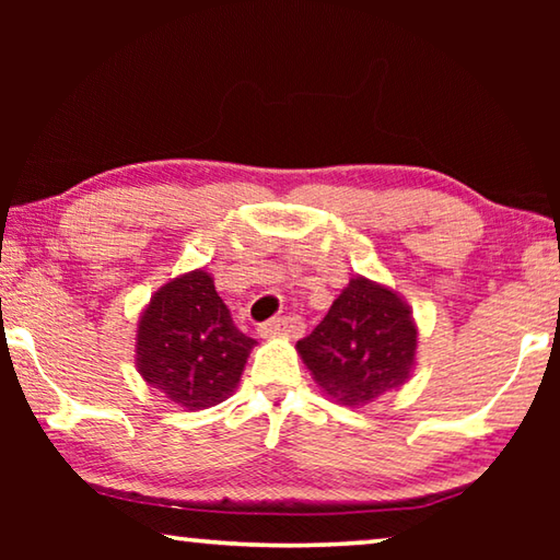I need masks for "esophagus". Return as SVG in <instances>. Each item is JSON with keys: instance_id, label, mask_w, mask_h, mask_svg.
Listing matches in <instances>:
<instances>
[{"instance_id": "34e87169", "label": "esophagus", "mask_w": 560, "mask_h": 560, "mask_svg": "<svg viewBox=\"0 0 560 560\" xmlns=\"http://www.w3.org/2000/svg\"><path fill=\"white\" fill-rule=\"evenodd\" d=\"M303 320L299 316H281V318H271L267 324L259 326V334L269 336V334H291V336H299L303 334Z\"/></svg>"}]
</instances>
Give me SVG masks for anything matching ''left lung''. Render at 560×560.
Returning a JSON list of instances; mask_svg holds the SVG:
<instances>
[{"instance_id":"1","label":"left lung","mask_w":560,"mask_h":560,"mask_svg":"<svg viewBox=\"0 0 560 560\" xmlns=\"http://www.w3.org/2000/svg\"><path fill=\"white\" fill-rule=\"evenodd\" d=\"M296 348L318 385L340 405L353 407L407 381L417 330L390 289L358 277Z\"/></svg>"}]
</instances>
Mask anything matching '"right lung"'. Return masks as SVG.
I'll list each match as a JSON object with an SVG mask.
<instances>
[{
    "label": "right lung",
    "instance_id": "add662e5",
    "mask_svg": "<svg viewBox=\"0 0 560 560\" xmlns=\"http://www.w3.org/2000/svg\"><path fill=\"white\" fill-rule=\"evenodd\" d=\"M254 338L234 326L207 271L160 289L138 326V371L170 400L205 410L230 395Z\"/></svg>",
    "mask_w": 560,
    "mask_h": 560
}]
</instances>
